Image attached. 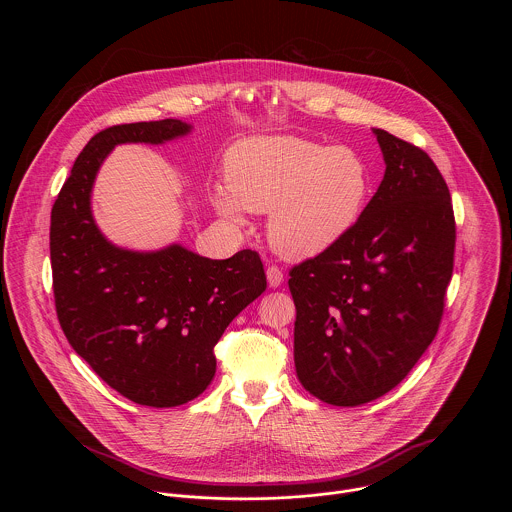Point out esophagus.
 <instances>
[{"instance_id":"34e87169","label":"esophagus","mask_w":512,"mask_h":512,"mask_svg":"<svg viewBox=\"0 0 512 512\" xmlns=\"http://www.w3.org/2000/svg\"><path fill=\"white\" fill-rule=\"evenodd\" d=\"M266 276H268V284L272 286V288H278V286H282V282H284V272H282V268H278V266H268V270H266Z\"/></svg>"}]
</instances>
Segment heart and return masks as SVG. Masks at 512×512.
Masks as SVG:
<instances>
[{"instance_id":"b5f03b06","label":"heart","mask_w":512,"mask_h":512,"mask_svg":"<svg viewBox=\"0 0 512 512\" xmlns=\"http://www.w3.org/2000/svg\"><path fill=\"white\" fill-rule=\"evenodd\" d=\"M230 189L213 203L232 220L246 209L270 213L272 246L290 258L315 256L359 222L370 195V169L351 147H329L301 138H250L226 159Z\"/></svg>"}]
</instances>
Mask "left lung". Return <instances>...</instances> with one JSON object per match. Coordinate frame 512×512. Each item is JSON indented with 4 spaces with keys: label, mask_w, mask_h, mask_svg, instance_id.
I'll use <instances>...</instances> for the list:
<instances>
[{
    "label": "left lung",
    "mask_w": 512,
    "mask_h": 512,
    "mask_svg": "<svg viewBox=\"0 0 512 512\" xmlns=\"http://www.w3.org/2000/svg\"><path fill=\"white\" fill-rule=\"evenodd\" d=\"M384 179L359 222L331 248L295 264L297 378L333 406L380 398L426 353L453 274L455 217L430 155L384 130Z\"/></svg>",
    "instance_id": "1"
}]
</instances>
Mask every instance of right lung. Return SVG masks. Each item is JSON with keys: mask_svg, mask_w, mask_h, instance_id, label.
Listing matches in <instances>:
<instances>
[{"mask_svg": "<svg viewBox=\"0 0 512 512\" xmlns=\"http://www.w3.org/2000/svg\"><path fill=\"white\" fill-rule=\"evenodd\" d=\"M189 130L167 118L98 132L51 211L53 293L65 337L110 388L151 408L185 404L211 384L224 329L266 290L254 250L228 260L179 244L144 254L116 248L94 224L90 191L112 147L163 144Z\"/></svg>", "mask_w": 512, "mask_h": 512, "instance_id": "1", "label": "right lung"}]
</instances>
